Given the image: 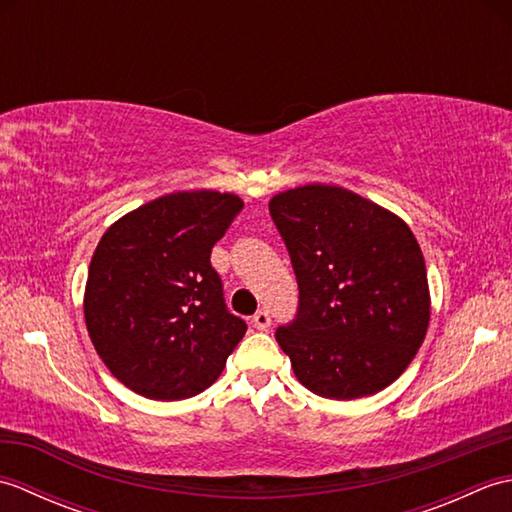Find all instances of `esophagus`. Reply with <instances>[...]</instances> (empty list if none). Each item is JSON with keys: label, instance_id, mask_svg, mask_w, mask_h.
Wrapping results in <instances>:
<instances>
[{"label": "esophagus", "instance_id": "obj_1", "mask_svg": "<svg viewBox=\"0 0 512 512\" xmlns=\"http://www.w3.org/2000/svg\"><path fill=\"white\" fill-rule=\"evenodd\" d=\"M253 325H255L257 330H268V328H270V314H268L266 310H259V312H255Z\"/></svg>", "mask_w": 512, "mask_h": 512}]
</instances>
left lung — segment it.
<instances>
[{"label": "left lung", "instance_id": "obj_1", "mask_svg": "<svg viewBox=\"0 0 512 512\" xmlns=\"http://www.w3.org/2000/svg\"><path fill=\"white\" fill-rule=\"evenodd\" d=\"M299 284L297 317L277 343L312 394H378L413 361L429 328L422 250L398 215L334 184L268 204Z\"/></svg>", "mask_w": 512, "mask_h": 512}]
</instances>
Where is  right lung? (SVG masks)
Masks as SVG:
<instances>
[{
	"label": "right lung",
	"instance_id": "1",
	"mask_svg": "<svg viewBox=\"0 0 512 512\" xmlns=\"http://www.w3.org/2000/svg\"><path fill=\"white\" fill-rule=\"evenodd\" d=\"M244 202L178 191L114 222L85 284V325L107 369L136 394L182 400L211 387L246 334L226 310L211 248Z\"/></svg>",
	"mask_w": 512,
	"mask_h": 512
}]
</instances>
